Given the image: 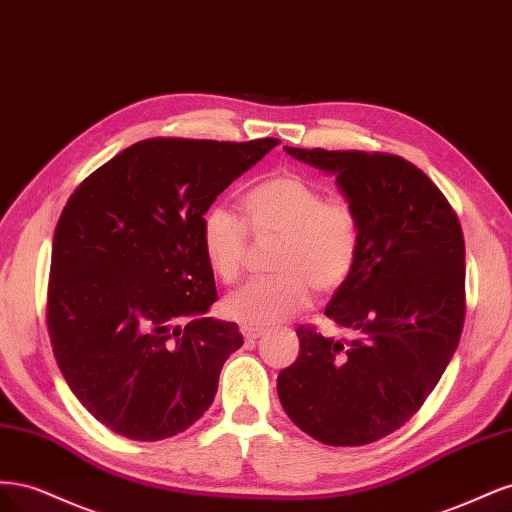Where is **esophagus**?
Wrapping results in <instances>:
<instances>
[{
	"instance_id": "esophagus-1",
	"label": "esophagus",
	"mask_w": 512,
	"mask_h": 512,
	"mask_svg": "<svg viewBox=\"0 0 512 512\" xmlns=\"http://www.w3.org/2000/svg\"><path fill=\"white\" fill-rule=\"evenodd\" d=\"M241 333H243V337L247 339V342H256V339H258V337H262V335H265V329H256V327H245V324H243V327H241Z\"/></svg>"
}]
</instances>
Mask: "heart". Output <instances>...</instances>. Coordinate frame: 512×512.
I'll return each mask as SVG.
<instances>
[{
  "label": "heart",
  "mask_w": 512,
  "mask_h": 512,
  "mask_svg": "<svg viewBox=\"0 0 512 512\" xmlns=\"http://www.w3.org/2000/svg\"><path fill=\"white\" fill-rule=\"evenodd\" d=\"M245 224L256 239H277L273 271L230 292L224 312L245 327L288 320L318 292L342 288L361 252L359 215L339 198H324L316 183L280 173L258 181L241 200ZM200 247L224 284L239 280L247 230L228 207L215 205L200 220Z\"/></svg>",
  "instance_id": "1"
}]
</instances>
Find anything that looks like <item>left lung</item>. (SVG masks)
<instances>
[{
    "instance_id": "8db88e82",
    "label": "left lung",
    "mask_w": 512,
    "mask_h": 512,
    "mask_svg": "<svg viewBox=\"0 0 512 512\" xmlns=\"http://www.w3.org/2000/svg\"><path fill=\"white\" fill-rule=\"evenodd\" d=\"M359 215L361 252L324 314L354 339L299 327V359L277 376L290 421L331 446L389 436L418 412L453 359L466 316L457 213L421 168L393 153L286 147Z\"/></svg>"
}]
</instances>
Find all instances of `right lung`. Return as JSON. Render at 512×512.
Segmentation results:
<instances>
[{
    "instance_id": "obj_1",
    "label": "right lung",
    "mask_w": 512,
    "mask_h": 512,
    "mask_svg": "<svg viewBox=\"0 0 512 512\" xmlns=\"http://www.w3.org/2000/svg\"><path fill=\"white\" fill-rule=\"evenodd\" d=\"M277 143L147 138L68 198L53 237L46 324L72 393L119 436L173 438L213 404L243 335L235 322L205 316L218 290L200 220Z\"/></svg>"
}]
</instances>
